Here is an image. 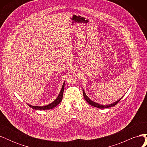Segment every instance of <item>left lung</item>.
Here are the masks:
<instances>
[{"mask_svg": "<svg viewBox=\"0 0 147 147\" xmlns=\"http://www.w3.org/2000/svg\"><path fill=\"white\" fill-rule=\"evenodd\" d=\"M83 96H84V99H85V100L87 101V102H88V103L89 104H90L91 105L94 106V107H95L99 108V109H105V108L111 107H113V106H115L116 104H117L118 103V102L120 101V100H121V99H122V97H121V98H120L119 100H118L117 101H116L115 102H113V103L112 104L107 105H104L99 104L96 103V102L91 100L90 98H89V97L86 95L85 92H84V90H83Z\"/></svg>", "mask_w": 147, "mask_h": 147, "instance_id": "left-lung-1", "label": "left lung"}]
</instances>
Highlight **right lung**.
I'll return each mask as SVG.
<instances>
[{
  "label": "right lung",
  "instance_id": "right-lung-1",
  "mask_svg": "<svg viewBox=\"0 0 147 147\" xmlns=\"http://www.w3.org/2000/svg\"><path fill=\"white\" fill-rule=\"evenodd\" d=\"M64 84L65 82H64L63 84V86H62L61 88V90L59 92V94L57 96V98L53 101V102H51V104H48L47 105L45 106H33V105H31L29 104H28L30 107H31L33 109L35 110H50V109H52L53 108H55L56 106H57L58 105L60 102L62 101V99H63V92H64Z\"/></svg>",
  "mask_w": 147,
  "mask_h": 147
}]
</instances>
